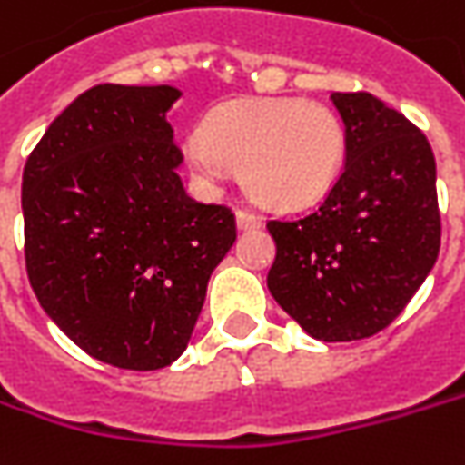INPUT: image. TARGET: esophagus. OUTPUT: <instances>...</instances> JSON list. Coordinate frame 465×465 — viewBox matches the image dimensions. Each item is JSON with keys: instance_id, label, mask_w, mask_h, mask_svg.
I'll return each instance as SVG.
<instances>
[{"instance_id": "34e87169", "label": "esophagus", "mask_w": 465, "mask_h": 465, "mask_svg": "<svg viewBox=\"0 0 465 465\" xmlns=\"http://www.w3.org/2000/svg\"><path fill=\"white\" fill-rule=\"evenodd\" d=\"M235 220H238L241 230H259L262 227V217L256 212H248V209H238Z\"/></svg>"}]
</instances>
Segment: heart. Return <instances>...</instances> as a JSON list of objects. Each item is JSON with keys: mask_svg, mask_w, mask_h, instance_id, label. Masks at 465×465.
Returning <instances> with one entry per match:
<instances>
[{"mask_svg": "<svg viewBox=\"0 0 465 465\" xmlns=\"http://www.w3.org/2000/svg\"><path fill=\"white\" fill-rule=\"evenodd\" d=\"M345 125L335 109L306 99L235 102L214 109L201 138L185 143L191 170L217 183L241 170L243 188L272 209H298L324 196L342 173Z\"/></svg>", "mask_w": 465, "mask_h": 465, "instance_id": "obj_1", "label": "heart"}]
</instances>
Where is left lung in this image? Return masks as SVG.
I'll list each match as a JSON object with an SVG mask.
<instances>
[{
  "label": "left lung",
  "instance_id": "8db88e82",
  "mask_svg": "<svg viewBox=\"0 0 465 465\" xmlns=\"http://www.w3.org/2000/svg\"><path fill=\"white\" fill-rule=\"evenodd\" d=\"M348 153L324 201L269 220L277 256L267 285L316 340L382 332L421 288L440 253L437 167L406 114L366 91H335Z\"/></svg>",
  "mask_w": 465,
  "mask_h": 465
}]
</instances>
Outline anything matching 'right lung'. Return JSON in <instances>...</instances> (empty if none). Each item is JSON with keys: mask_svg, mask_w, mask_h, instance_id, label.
I'll use <instances>...</instances> for the list:
<instances>
[{"mask_svg": "<svg viewBox=\"0 0 465 465\" xmlns=\"http://www.w3.org/2000/svg\"><path fill=\"white\" fill-rule=\"evenodd\" d=\"M173 85L81 94L23 170L25 269L38 303L88 356L133 371L188 345L235 214L185 193Z\"/></svg>", "mask_w": 465, "mask_h": 465, "instance_id": "right-lung-1", "label": "right lung"}]
</instances>
